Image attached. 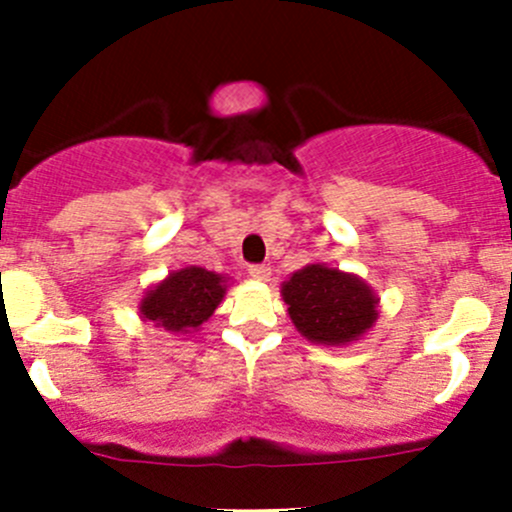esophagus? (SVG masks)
I'll return each mask as SVG.
<instances>
[{
	"label": "esophagus",
	"instance_id": "34e87169",
	"mask_svg": "<svg viewBox=\"0 0 512 512\" xmlns=\"http://www.w3.org/2000/svg\"><path fill=\"white\" fill-rule=\"evenodd\" d=\"M247 275H250L252 280H270L272 270L267 265H250L247 267Z\"/></svg>",
	"mask_w": 512,
	"mask_h": 512
}]
</instances>
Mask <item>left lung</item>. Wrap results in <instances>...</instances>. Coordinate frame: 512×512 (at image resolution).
Returning a JSON list of instances; mask_svg holds the SVG:
<instances>
[{
  "instance_id": "1",
  "label": "left lung",
  "mask_w": 512,
  "mask_h": 512,
  "mask_svg": "<svg viewBox=\"0 0 512 512\" xmlns=\"http://www.w3.org/2000/svg\"><path fill=\"white\" fill-rule=\"evenodd\" d=\"M282 299L294 329L307 342L347 347L379 319V294L354 272L312 262L282 282Z\"/></svg>"
}]
</instances>
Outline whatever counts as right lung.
I'll return each instance as SVG.
<instances>
[{
  "instance_id": "obj_1",
  "label": "right lung",
  "mask_w": 512,
  "mask_h": 512,
  "mask_svg": "<svg viewBox=\"0 0 512 512\" xmlns=\"http://www.w3.org/2000/svg\"><path fill=\"white\" fill-rule=\"evenodd\" d=\"M227 287L230 277L188 265L148 287L138 302V314L143 322L170 334H193L213 317Z\"/></svg>"
}]
</instances>
